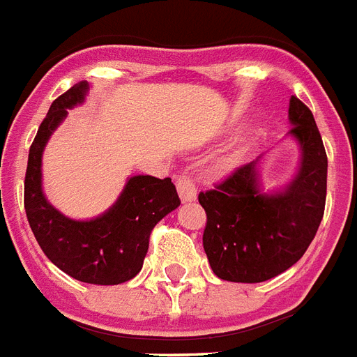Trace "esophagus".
Instances as JSON below:
<instances>
[{
  "mask_svg": "<svg viewBox=\"0 0 357 357\" xmlns=\"http://www.w3.org/2000/svg\"><path fill=\"white\" fill-rule=\"evenodd\" d=\"M176 190H178V195H181L182 202H192L197 199V186L192 176H178V181H176Z\"/></svg>",
  "mask_w": 357,
  "mask_h": 357,
  "instance_id": "obj_1",
  "label": "esophagus"
}]
</instances>
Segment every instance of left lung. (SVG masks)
<instances>
[{"label":"left lung","mask_w":357,"mask_h":357,"mask_svg":"<svg viewBox=\"0 0 357 357\" xmlns=\"http://www.w3.org/2000/svg\"><path fill=\"white\" fill-rule=\"evenodd\" d=\"M287 118V138L301 149V167L289 184L265 190L258 156L215 190L199 193L208 218L202 245L221 280L256 284L275 278L304 256L317 234L326 202V151L313 114L293 96Z\"/></svg>","instance_id":"8db88e82"}]
</instances>
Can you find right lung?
<instances>
[{
  "label": "right lung",
  "instance_id": "add662e5",
  "mask_svg": "<svg viewBox=\"0 0 357 357\" xmlns=\"http://www.w3.org/2000/svg\"><path fill=\"white\" fill-rule=\"evenodd\" d=\"M88 92L86 81L71 86L53 101L40 125L25 173V213L34 238L59 269L79 282L116 286L142 271L151 230L181 201L171 178L151 175L129 176L116 202L98 218H68L47 201L42 186L45 145L68 110L86 101Z\"/></svg>",
  "mask_w": 357,
  "mask_h": 357
}]
</instances>
